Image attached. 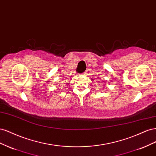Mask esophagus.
Instances as JSON below:
<instances>
[{
	"label": "esophagus",
	"instance_id": "obj_1",
	"mask_svg": "<svg viewBox=\"0 0 156 156\" xmlns=\"http://www.w3.org/2000/svg\"><path fill=\"white\" fill-rule=\"evenodd\" d=\"M85 73H86V72H84V73H83L82 74H83V75H85Z\"/></svg>",
	"mask_w": 156,
	"mask_h": 156
}]
</instances>
